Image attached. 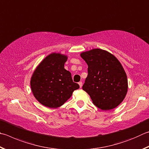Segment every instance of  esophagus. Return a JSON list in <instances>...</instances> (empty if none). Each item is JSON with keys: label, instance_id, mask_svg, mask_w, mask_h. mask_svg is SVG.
I'll list each match as a JSON object with an SVG mask.
<instances>
[{"label": "esophagus", "instance_id": "1", "mask_svg": "<svg viewBox=\"0 0 149 149\" xmlns=\"http://www.w3.org/2000/svg\"><path fill=\"white\" fill-rule=\"evenodd\" d=\"M79 87L80 88H81L82 87V85H83V83H82V82L81 81H80V82H79Z\"/></svg>", "mask_w": 149, "mask_h": 149}]
</instances>
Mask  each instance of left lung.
I'll use <instances>...</instances> for the list:
<instances>
[{"label": "left lung", "mask_w": 149, "mask_h": 149, "mask_svg": "<svg viewBox=\"0 0 149 149\" xmlns=\"http://www.w3.org/2000/svg\"><path fill=\"white\" fill-rule=\"evenodd\" d=\"M88 65L83 89L93 104L103 111L117 107L128 92V79L119 61L108 51L93 49L80 54Z\"/></svg>", "instance_id": "obj_1"}]
</instances>
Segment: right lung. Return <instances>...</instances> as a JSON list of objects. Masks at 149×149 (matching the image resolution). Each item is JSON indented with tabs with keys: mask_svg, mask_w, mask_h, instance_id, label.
Instances as JSON below:
<instances>
[{
	"mask_svg": "<svg viewBox=\"0 0 149 149\" xmlns=\"http://www.w3.org/2000/svg\"><path fill=\"white\" fill-rule=\"evenodd\" d=\"M68 56L60 53L48 55L34 70L31 79L34 96L42 105L49 108L63 105L73 92L79 88L73 82L71 73L64 68Z\"/></svg>",
	"mask_w": 149,
	"mask_h": 149,
	"instance_id": "1",
	"label": "right lung"
}]
</instances>
